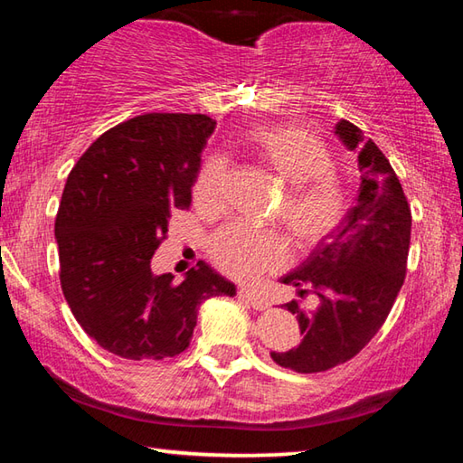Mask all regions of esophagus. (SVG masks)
Instances as JSON below:
<instances>
[{
	"label": "esophagus",
	"mask_w": 463,
	"mask_h": 463,
	"mask_svg": "<svg viewBox=\"0 0 463 463\" xmlns=\"http://www.w3.org/2000/svg\"><path fill=\"white\" fill-rule=\"evenodd\" d=\"M239 298L242 302H247V304H250V307L253 308H257V310H265L269 307V302L265 300L263 296H260V294H255L253 289H247V288H241L239 289Z\"/></svg>",
	"instance_id": "34e87169"
}]
</instances>
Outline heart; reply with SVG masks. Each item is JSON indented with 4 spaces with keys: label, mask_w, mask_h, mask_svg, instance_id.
<instances>
[{
    "label": "heart",
    "mask_w": 463,
    "mask_h": 463,
    "mask_svg": "<svg viewBox=\"0 0 463 463\" xmlns=\"http://www.w3.org/2000/svg\"><path fill=\"white\" fill-rule=\"evenodd\" d=\"M245 145L260 165L288 187L281 198V224L298 249L315 247L343 216V194L333 179L335 161L326 145L300 127H257ZM226 163L221 156L202 167L194 185V200L202 208L222 202ZM218 268L239 279H255L284 261V241L273 231L229 224L213 241Z\"/></svg>",
    "instance_id": "obj_1"
}]
</instances>
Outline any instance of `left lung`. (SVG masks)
<instances>
[{
	"mask_svg": "<svg viewBox=\"0 0 463 463\" xmlns=\"http://www.w3.org/2000/svg\"><path fill=\"white\" fill-rule=\"evenodd\" d=\"M335 137L357 153L359 190L354 206L281 284L307 288L318 298L304 310L292 300L302 341L271 359L298 373L325 372L355 357L380 331L404 284L411 247V208L402 185L372 138L355 124L339 120Z\"/></svg>",
	"mask_w": 463,
	"mask_h": 463,
	"instance_id": "obj_1",
	"label": "left lung"
}]
</instances>
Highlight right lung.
I'll return each mask as SVG.
<instances>
[{
  "label": "right lung",
  "instance_id": "right-lung-1",
  "mask_svg": "<svg viewBox=\"0 0 463 463\" xmlns=\"http://www.w3.org/2000/svg\"><path fill=\"white\" fill-rule=\"evenodd\" d=\"M214 128L203 114L137 116L104 132L67 177L54 221L61 288L77 323L109 354L175 357L202 302L237 294L203 261L182 284L151 271L171 214L190 208Z\"/></svg>",
  "mask_w": 463,
  "mask_h": 463
}]
</instances>
